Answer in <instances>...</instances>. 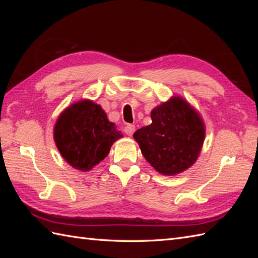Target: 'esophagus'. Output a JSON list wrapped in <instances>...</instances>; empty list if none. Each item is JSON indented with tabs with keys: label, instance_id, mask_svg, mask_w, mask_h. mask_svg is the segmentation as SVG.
<instances>
[{
	"label": "esophagus",
	"instance_id": "esophagus-1",
	"mask_svg": "<svg viewBox=\"0 0 258 258\" xmlns=\"http://www.w3.org/2000/svg\"><path fill=\"white\" fill-rule=\"evenodd\" d=\"M134 131H135V126H134L133 124H127V125L125 126V128H124V132H125L126 134H127L128 136L133 135Z\"/></svg>",
	"mask_w": 258,
	"mask_h": 258
}]
</instances>
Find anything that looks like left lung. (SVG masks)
I'll return each instance as SVG.
<instances>
[{
	"mask_svg": "<svg viewBox=\"0 0 258 258\" xmlns=\"http://www.w3.org/2000/svg\"><path fill=\"white\" fill-rule=\"evenodd\" d=\"M152 123L133 138L156 172L173 176L189 168L199 158L205 140L201 114L180 96H172L152 109Z\"/></svg>",
	"mask_w": 258,
	"mask_h": 258,
	"instance_id": "obj_1",
	"label": "left lung"
}]
</instances>
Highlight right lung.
I'll use <instances>...</instances> for the list:
<instances>
[{"label": "right lung", "mask_w": 258, "mask_h": 258, "mask_svg": "<svg viewBox=\"0 0 258 258\" xmlns=\"http://www.w3.org/2000/svg\"><path fill=\"white\" fill-rule=\"evenodd\" d=\"M58 152L71 166L89 172L107 156L123 134L109 122L101 105L91 100L72 103L58 115L53 128Z\"/></svg>", "instance_id": "obj_1"}]
</instances>
